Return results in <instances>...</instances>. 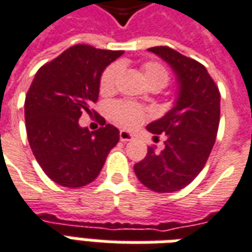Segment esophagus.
Here are the masks:
<instances>
[{"mask_svg":"<svg viewBox=\"0 0 252 252\" xmlns=\"http://www.w3.org/2000/svg\"><path fill=\"white\" fill-rule=\"evenodd\" d=\"M120 140L121 142H131L133 140V135L128 131H120Z\"/></svg>","mask_w":252,"mask_h":252,"instance_id":"obj_1","label":"esophagus"}]
</instances>
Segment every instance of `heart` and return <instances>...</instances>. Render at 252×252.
I'll return each mask as SVG.
<instances>
[{
    "mask_svg": "<svg viewBox=\"0 0 252 252\" xmlns=\"http://www.w3.org/2000/svg\"><path fill=\"white\" fill-rule=\"evenodd\" d=\"M143 75L147 85H159L160 88H164L166 83L169 81V71L167 68L158 62H147L143 64ZM121 74V66L119 63H113L110 64L101 77V82H99V88L101 90L106 93L113 90L116 83L119 81V77ZM110 113L112 117L115 119L117 123H120L121 126H126V128H135L144 119H146V110L137 106V105L129 104V102H115L110 106Z\"/></svg>",
    "mask_w": 252,
    "mask_h": 252,
    "instance_id": "b5f03b06",
    "label": "heart"
}]
</instances>
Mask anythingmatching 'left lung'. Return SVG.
Segmentation results:
<instances>
[{
  "instance_id": "8db88e82",
  "label": "left lung",
  "mask_w": 252,
  "mask_h": 252,
  "mask_svg": "<svg viewBox=\"0 0 252 252\" xmlns=\"http://www.w3.org/2000/svg\"><path fill=\"white\" fill-rule=\"evenodd\" d=\"M174 72L178 85L174 106L150 123L151 133H166L160 153L148 147L146 158L133 166L135 174L148 189L173 193L184 189L200 174L216 140L220 121V93L206 68L169 47H153Z\"/></svg>"
}]
</instances>
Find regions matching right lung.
<instances>
[{
    "label": "right lung",
    "instance_id": "obj_1",
    "mask_svg": "<svg viewBox=\"0 0 252 252\" xmlns=\"http://www.w3.org/2000/svg\"><path fill=\"white\" fill-rule=\"evenodd\" d=\"M123 54L77 44L40 67L31 83L24 105L28 142L37 163L58 185L93 182L120 140L116 126L90 132L78 120L83 112L92 113L102 72Z\"/></svg>",
    "mask_w": 252,
    "mask_h": 252
}]
</instances>
